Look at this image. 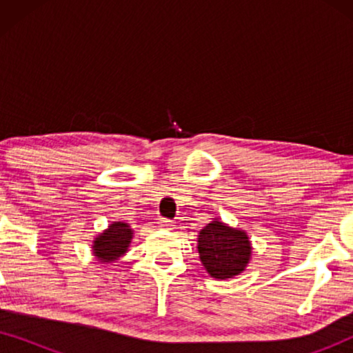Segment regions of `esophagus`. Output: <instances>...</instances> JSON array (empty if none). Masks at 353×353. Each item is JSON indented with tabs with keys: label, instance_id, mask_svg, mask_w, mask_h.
<instances>
[{
	"label": "esophagus",
	"instance_id": "esophagus-1",
	"mask_svg": "<svg viewBox=\"0 0 353 353\" xmlns=\"http://www.w3.org/2000/svg\"><path fill=\"white\" fill-rule=\"evenodd\" d=\"M159 225H161L163 230H172L173 228V221L168 220V219H161V220H159Z\"/></svg>",
	"mask_w": 353,
	"mask_h": 353
}]
</instances>
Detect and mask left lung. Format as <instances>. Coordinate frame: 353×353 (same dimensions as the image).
<instances>
[{
  "instance_id": "left-lung-1",
  "label": "left lung",
  "mask_w": 353,
  "mask_h": 353,
  "mask_svg": "<svg viewBox=\"0 0 353 353\" xmlns=\"http://www.w3.org/2000/svg\"><path fill=\"white\" fill-rule=\"evenodd\" d=\"M199 257L210 276L226 279L239 274L250 259V243L244 231L214 220L199 233Z\"/></svg>"
}]
</instances>
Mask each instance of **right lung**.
I'll use <instances>...</instances> for the list:
<instances>
[{
  "label": "right lung",
  "instance_id": "obj_1",
  "mask_svg": "<svg viewBox=\"0 0 353 353\" xmlns=\"http://www.w3.org/2000/svg\"><path fill=\"white\" fill-rule=\"evenodd\" d=\"M132 230L123 221H114L103 234L94 239L93 252L98 255L103 262H112L117 260L123 252H127L128 244L132 243Z\"/></svg>",
  "mask_w": 353,
  "mask_h": 353
}]
</instances>
